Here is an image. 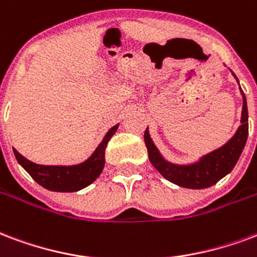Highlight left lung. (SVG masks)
Returning <instances> with one entry per match:
<instances>
[{
    "label": "left lung",
    "mask_w": 257,
    "mask_h": 257,
    "mask_svg": "<svg viewBox=\"0 0 257 257\" xmlns=\"http://www.w3.org/2000/svg\"><path fill=\"white\" fill-rule=\"evenodd\" d=\"M233 76L235 77L234 73ZM235 80L238 81V79L235 77ZM241 95H242L241 125L237 129L234 136L222 147L199 158V161L196 162L189 163V165H178V163L166 161L162 157V154L159 153L157 146L154 144L148 128L146 129L144 142L147 146L150 162L153 163V166L167 181L182 188L204 189V188L212 187L220 178H223L226 174H229L233 170L248 139V107H246V98L242 90H241Z\"/></svg>",
    "instance_id": "left-lung-1"
}]
</instances>
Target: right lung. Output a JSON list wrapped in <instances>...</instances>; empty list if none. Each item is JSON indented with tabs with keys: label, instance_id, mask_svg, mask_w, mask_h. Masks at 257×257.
Segmentation results:
<instances>
[{
	"label": "right lung",
	"instance_id": "right-lung-1",
	"mask_svg": "<svg viewBox=\"0 0 257 257\" xmlns=\"http://www.w3.org/2000/svg\"><path fill=\"white\" fill-rule=\"evenodd\" d=\"M118 129V123L109 129V132L104 135L103 140L96 147L92 155L84 162L70 166H56V165H38L27 158H24L16 150H13L17 162L35 181L53 192H77L83 188L88 187L90 184L100 176L104 167V151L107 143L111 139L115 131Z\"/></svg>",
	"mask_w": 257,
	"mask_h": 257
}]
</instances>
